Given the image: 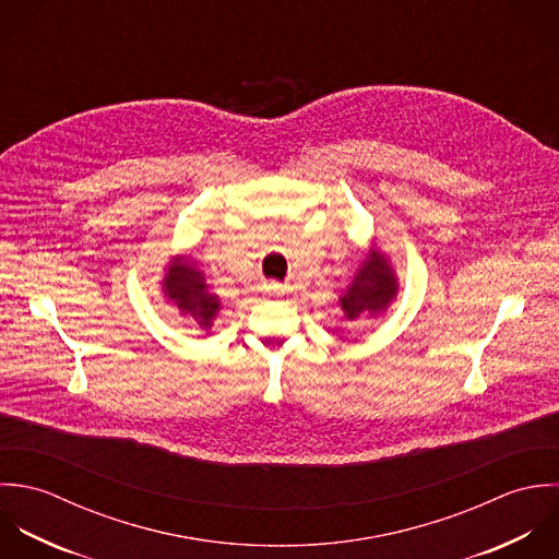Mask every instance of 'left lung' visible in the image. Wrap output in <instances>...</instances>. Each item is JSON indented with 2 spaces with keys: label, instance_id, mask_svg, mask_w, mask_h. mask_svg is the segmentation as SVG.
<instances>
[{
  "label": "left lung",
  "instance_id": "left-lung-1",
  "mask_svg": "<svg viewBox=\"0 0 559 559\" xmlns=\"http://www.w3.org/2000/svg\"><path fill=\"white\" fill-rule=\"evenodd\" d=\"M400 283L393 265L386 254L371 241L365 259L358 263V270L341 294L338 305L347 320H358L360 316L378 318L386 313L391 302L397 298Z\"/></svg>",
  "mask_w": 559,
  "mask_h": 559
}]
</instances>
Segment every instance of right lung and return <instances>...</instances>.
<instances>
[{"label":"right lung","instance_id":"add662e5","mask_svg":"<svg viewBox=\"0 0 559 559\" xmlns=\"http://www.w3.org/2000/svg\"><path fill=\"white\" fill-rule=\"evenodd\" d=\"M162 292L183 318L197 322L203 331H212L223 309L221 298L212 294L205 274L190 254H177L164 267Z\"/></svg>","mask_w":559,"mask_h":559}]
</instances>
